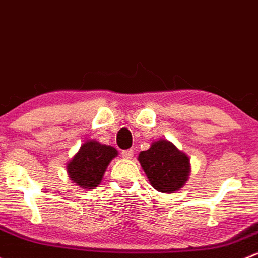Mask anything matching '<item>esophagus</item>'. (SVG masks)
Instances as JSON below:
<instances>
[{
	"mask_svg": "<svg viewBox=\"0 0 258 258\" xmlns=\"http://www.w3.org/2000/svg\"><path fill=\"white\" fill-rule=\"evenodd\" d=\"M122 157H123V158H126V159H130V158H132V157H134V150H124V151H122Z\"/></svg>",
	"mask_w": 258,
	"mask_h": 258,
	"instance_id": "34e87169",
	"label": "esophagus"
}]
</instances>
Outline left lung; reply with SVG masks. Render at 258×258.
Instances as JSON below:
<instances>
[{
	"label": "left lung",
	"instance_id": "8db88e82",
	"mask_svg": "<svg viewBox=\"0 0 258 258\" xmlns=\"http://www.w3.org/2000/svg\"><path fill=\"white\" fill-rule=\"evenodd\" d=\"M138 161L152 186L162 193L177 191L188 180L189 158L168 141L154 142L150 150L141 152Z\"/></svg>",
	"mask_w": 258,
	"mask_h": 258
}]
</instances>
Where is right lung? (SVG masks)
<instances>
[{"mask_svg":"<svg viewBox=\"0 0 258 258\" xmlns=\"http://www.w3.org/2000/svg\"><path fill=\"white\" fill-rule=\"evenodd\" d=\"M116 156L117 151L113 147L100 145L96 141H88L68 163L69 177L81 188H96L104 177L108 163Z\"/></svg>","mask_w":258,"mask_h":258,"instance_id":"1","label":"right lung"}]
</instances>
